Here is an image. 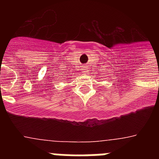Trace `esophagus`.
I'll return each instance as SVG.
<instances>
[{
	"label": "esophagus",
	"instance_id": "34e87169",
	"mask_svg": "<svg viewBox=\"0 0 159 159\" xmlns=\"http://www.w3.org/2000/svg\"><path fill=\"white\" fill-rule=\"evenodd\" d=\"M82 72L84 73V74H87V73H88V68L87 67V66H84V67H83Z\"/></svg>",
	"mask_w": 159,
	"mask_h": 159
}]
</instances>
